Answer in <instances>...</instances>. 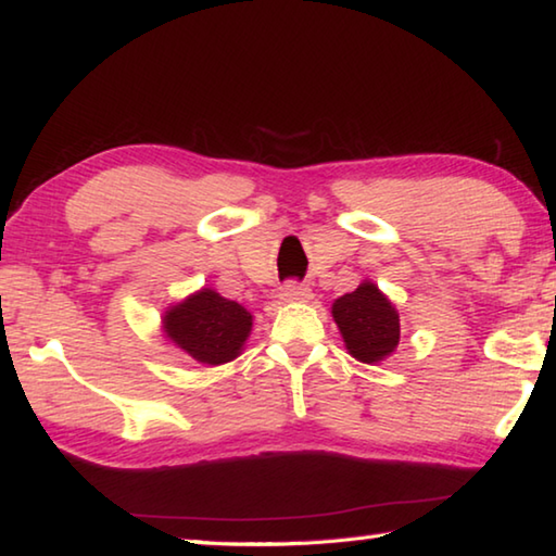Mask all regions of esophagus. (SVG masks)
Wrapping results in <instances>:
<instances>
[{
  "mask_svg": "<svg viewBox=\"0 0 556 556\" xmlns=\"http://www.w3.org/2000/svg\"><path fill=\"white\" fill-rule=\"evenodd\" d=\"M281 301H308L311 299V289L306 285H299V281H287L281 287Z\"/></svg>",
  "mask_w": 556,
  "mask_h": 556,
  "instance_id": "obj_1",
  "label": "esophagus"
}]
</instances>
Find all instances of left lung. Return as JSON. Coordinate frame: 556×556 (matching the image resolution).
<instances>
[{"label":"left lung","mask_w":556,"mask_h":556,"mask_svg":"<svg viewBox=\"0 0 556 556\" xmlns=\"http://www.w3.org/2000/svg\"><path fill=\"white\" fill-rule=\"evenodd\" d=\"M332 318L345 338L350 355L367 365L391 355L399 345V313L371 281H365L352 294L340 296L332 304Z\"/></svg>","instance_id":"obj_1"}]
</instances>
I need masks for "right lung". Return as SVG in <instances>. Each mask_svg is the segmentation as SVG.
I'll use <instances>...</instances> for the list:
<instances>
[{
  "label": "right lung",
  "instance_id": "1",
  "mask_svg": "<svg viewBox=\"0 0 556 556\" xmlns=\"http://www.w3.org/2000/svg\"><path fill=\"white\" fill-rule=\"evenodd\" d=\"M250 326L252 316L243 306L211 289L189 296L165 316L167 338L204 365H224L238 357Z\"/></svg>",
  "mask_w": 556,
  "mask_h": 556
}]
</instances>
